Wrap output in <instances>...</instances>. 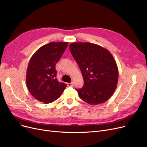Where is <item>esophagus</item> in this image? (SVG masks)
Listing matches in <instances>:
<instances>
[{"label": "esophagus", "instance_id": "esophagus-1", "mask_svg": "<svg viewBox=\"0 0 147 147\" xmlns=\"http://www.w3.org/2000/svg\"><path fill=\"white\" fill-rule=\"evenodd\" d=\"M74 85H73V82H71V83H68L67 84V86H73Z\"/></svg>", "mask_w": 147, "mask_h": 147}]
</instances>
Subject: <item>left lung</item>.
<instances>
[{"mask_svg":"<svg viewBox=\"0 0 147 147\" xmlns=\"http://www.w3.org/2000/svg\"><path fill=\"white\" fill-rule=\"evenodd\" d=\"M69 50L80 69L84 85L76 89L86 103L96 105L109 99L117 88L118 69L107 49L90 42L70 44Z\"/></svg>","mask_w":147,"mask_h":147,"instance_id":"obj_1","label":"left lung"}]
</instances>
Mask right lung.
Returning <instances> with one entry per match:
<instances>
[{"label":"right lung","mask_w":147,"mask_h":147,"mask_svg":"<svg viewBox=\"0 0 147 147\" xmlns=\"http://www.w3.org/2000/svg\"><path fill=\"white\" fill-rule=\"evenodd\" d=\"M68 42H50L36 51L31 57L26 73V85L30 94L43 103H52L60 97L67 85L56 78V63Z\"/></svg>","instance_id":"add662e5"}]
</instances>
